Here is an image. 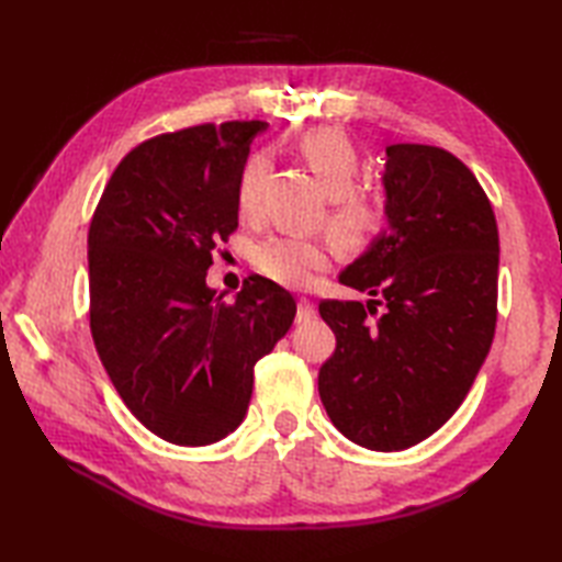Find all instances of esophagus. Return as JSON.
I'll use <instances>...</instances> for the list:
<instances>
[{"mask_svg":"<svg viewBox=\"0 0 562 562\" xmlns=\"http://www.w3.org/2000/svg\"><path fill=\"white\" fill-rule=\"evenodd\" d=\"M314 316H316L314 302H308L306 296H302V300L296 302V324H304V321H312Z\"/></svg>","mask_w":562,"mask_h":562,"instance_id":"34e87169","label":"esophagus"}]
</instances>
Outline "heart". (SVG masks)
Masks as SVG:
<instances>
[{"mask_svg":"<svg viewBox=\"0 0 562 562\" xmlns=\"http://www.w3.org/2000/svg\"><path fill=\"white\" fill-rule=\"evenodd\" d=\"M300 154L324 188V193L333 200L328 212L333 236L348 250L367 248L384 229L386 214L376 200L355 193V186L362 173V159L350 137L333 127L312 130L302 137ZM266 169L268 159L260 151H254L244 161L236 186V202L241 214L256 210L258 188ZM328 262L330 246L321 238L270 236L254 250V268L260 274L294 290L308 288L316 272L326 270Z\"/></svg>","mask_w":562,"mask_h":562,"instance_id":"heart-1","label":"heart"}]
</instances>
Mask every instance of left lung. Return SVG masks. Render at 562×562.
I'll return each mask as SVG.
<instances>
[{
  "label": "left lung",
  "instance_id": "left-lung-1",
  "mask_svg": "<svg viewBox=\"0 0 562 562\" xmlns=\"http://www.w3.org/2000/svg\"><path fill=\"white\" fill-rule=\"evenodd\" d=\"M381 181L389 229L340 272L379 300L318 304L336 333L318 393L355 445L401 451L457 413L491 352L499 236L485 190L447 149L391 145Z\"/></svg>",
  "mask_w": 562,
  "mask_h": 562
}]
</instances>
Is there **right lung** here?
<instances>
[{"mask_svg": "<svg viewBox=\"0 0 562 562\" xmlns=\"http://www.w3.org/2000/svg\"><path fill=\"white\" fill-rule=\"evenodd\" d=\"M266 127L205 123L142 142L91 217L93 345L130 413L171 445H212L244 423L254 367L296 314L292 294L260 274L234 302L205 282L238 226V173Z\"/></svg>", "mask_w": 562, "mask_h": 562, "instance_id": "right-lung-1", "label": "right lung"}]
</instances>
